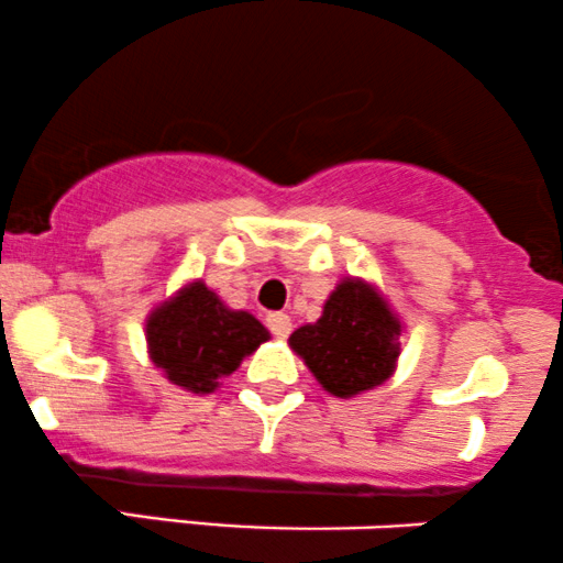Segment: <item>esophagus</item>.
Wrapping results in <instances>:
<instances>
[{
    "mask_svg": "<svg viewBox=\"0 0 563 563\" xmlns=\"http://www.w3.org/2000/svg\"><path fill=\"white\" fill-rule=\"evenodd\" d=\"M267 325H269V331H273L277 339H286V335L290 333V318L286 312H269L267 314Z\"/></svg>",
    "mask_w": 563,
    "mask_h": 563,
    "instance_id": "obj_1",
    "label": "esophagus"
}]
</instances>
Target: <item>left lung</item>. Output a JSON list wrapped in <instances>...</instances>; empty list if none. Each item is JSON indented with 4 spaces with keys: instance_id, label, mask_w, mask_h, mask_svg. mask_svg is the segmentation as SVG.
Wrapping results in <instances>:
<instances>
[{
    "instance_id": "1",
    "label": "left lung",
    "mask_w": 563,
    "mask_h": 563,
    "mask_svg": "<svg viewBox=\"0 0 563 563\" xmlns=\"http://www.w3.org/2000/svg\"><path fill=\"white\" fill-rule=\"evenodd\" d=\"M405 322L384 290L365 277H341L322 314L296 328L288 346L318 384L339 399H352L394 376L402 354Z\"/></svg>"
}]
</instances>
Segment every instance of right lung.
<instances>
[{
  "label": "right lung",
  "instance_id": "1",
  "mask_svg": "<svg viewBox=\"0 0 563 563\" xmlns=\"http://www.w3.org/2000/svg\"><path fill=\"white\" fill-rule=\"evenodd\" d=\"M269 339L254 314L228 307L200 277L153 303L145 318L147 357L169 384L190 394L217 391Z\"/></svg>",
  "mask_w": 563,
  "mask_h": 563
}]
</instances>
